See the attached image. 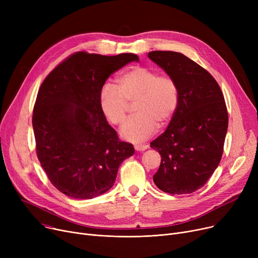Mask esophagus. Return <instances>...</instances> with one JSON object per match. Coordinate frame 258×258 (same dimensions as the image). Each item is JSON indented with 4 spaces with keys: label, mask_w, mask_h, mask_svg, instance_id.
Segmentation results:
<instances>
[{
    "label": "esophagus",
    "mask_w": 258,
    "mask_h": 258,
    "mask_svg": "<svg viewBox=\"0 0 258 258\" xmlns=\"http://www.w3.org/2000/svg\"><path fill=\"white\" fill-rule=\"evenodd\" d=\"M148 148V145L146 144H138V145H135V150H136L137 152H143L145 150H147Z\"/></svg>",
    "instance_id": "1"
}]
</instances>
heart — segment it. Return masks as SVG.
Instances as JSON below:
<instances>
[{
	"label": "heart",
	"instance_id": "1",
	"mask_svg": "<svg viewBox=\"0 0 258 258\" xmlns=\"http://www.w3.org/2000/svg\"><path fill=\"white\" fill-rule=\"evenodd\" d=\"M180 93L175 80L147 67H134L117 78V88L105 85L99 94L101 112L114 125L123 123L135 104L136 116L120 130L121 137L141 142L156 133L158 124L164 126L173 118L179 105Z\"/></svg>",
	"mask_w": 258,
	"mask_h": 258
}]
</instances>
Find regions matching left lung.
<instances>
[{
  "mask_svg": "<svg viewBox=\"0 0 258 258\" xmlns=\"http://www.w3.org/2000/svg\"><path fill=\"white\" fill-rule=\"evenodd\" d=\"M148 57L179 87V105L166 131L151 143L161 155L154 182L170 195L195 192L219 166L228 130L222 90L212 75L184 54L152 51Z\"/></svg>",
  "mask_w": 258,
  "mask_h": 258,
  "instance_id": "left-lung-1",
  "label": "left lung"
}]
</instances>
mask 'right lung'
<instances>
[{
	"mask_svg": "<svg viewBox=\"0 0 258 258\" xmlns=\"http://www.w3.org/2000/svg\"><path fill=\"white\" fill-rule=\"evenodd\" d=\"M131 61L139 57L76 52L38 90L32 116L36 155L50 182L68 197L88 200L106 192L120 164L135 153L119 140L99 105L105 80Z\"/></svg>",
	"mask_w": 258,
	"mask_h": 258,
	"instance_id": "right-lung-1",
	"label": "right lung"
}]
</instances>
